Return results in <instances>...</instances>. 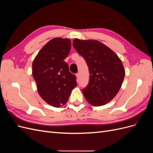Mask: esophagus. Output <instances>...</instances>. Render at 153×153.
<instances>
[{
	"instance_id": "1",
	"label": "esophagus",
	"mask_w": 153,
	"mask_h": 153,
	"mask_svg": "<svg viewBox=\"0 0 153 153\" xmlns=\"http://www.w3.org/2000/svg\"><path fill=\"white\" fill-rule=\"evenodd\" d=\"M76 79H77V80H79V78H80V75H79V73H76Z\"/></svg>"
}]
</instances>
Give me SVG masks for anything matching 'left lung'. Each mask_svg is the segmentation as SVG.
<instances>
[{
  "label": "left lung",
  "mask_w": 153,
  "mask_h": 153,
  "mask_svg": "<svg viewBox=\"0 0 153 153\" xmlns=\"http://www.w3.org/2000/svg\"><path fill=\"white\" fill-rule=\"evenodd\" d=\"M73 45L89 68V84L82 89L86 100L96 106L108 103L123 84L125 71L121 60L98 41L75 39Z\"/></svg>",
  "instance_id": "1"
}]
</instances>
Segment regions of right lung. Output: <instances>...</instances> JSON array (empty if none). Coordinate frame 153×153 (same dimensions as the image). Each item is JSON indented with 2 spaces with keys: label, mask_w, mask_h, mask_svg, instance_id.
<instances>
[{
  "label": "right lung",
  "mask_w": 153,
  "mask_h": 153,
  "mask_svg": "<svg viewBox=\"0 0 153 153\" xmlns=\"http://www.w3.org/2000/svg\"><path fill=\"white\" fill-rule=\"evenodd\" d=\"M69 39L55 38L40 50L32 62V76L38 93L51 106L65 105L76 87V76L64 61L71 49Z\"/></svg>",
  "instance_id": "right-lung-1"
}]
</instances>
